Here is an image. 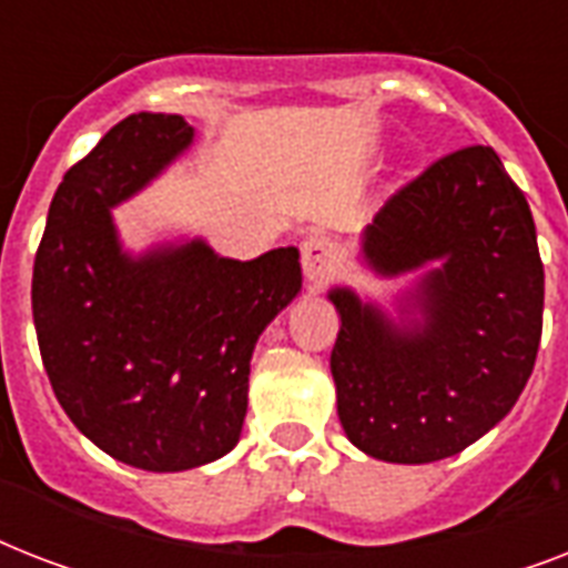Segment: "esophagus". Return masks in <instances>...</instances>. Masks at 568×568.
I'll return each mask as SVG.
<instances>
[{
	"mask_svg": "<svg viewBox=\"0 0 568 568\" xmlns=\"http://www.w3.org/2000/svg\"><path fill=\"white\" fill-rule=\"evenodd\" d=\"M301 256L303 274H306V280H310L315 288H324L338 271V247L327 239V235H310V239L303 241Z\"/></svg>",
	"mask_w": 568,
	"mask_h": 568,
	"instance_id": "obj_1",
	"label": "esophagus"
}]
</instances>
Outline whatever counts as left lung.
Masks as SVG:
<instances>
[{
  "instance_id": "1",
  "label": "left lung",
  "mask_w": 568,
  "mask_h": 568,
  "mask_svg": "<svg viewBox=\"0 0 568 568\" xmlns=\"http://www.w3.org/2000/svg\"><path fill=\"white\" fill-rule=\"evenodd\" d=\"M363 250L386 276L439 267L415 288L422 324L409 327L329 292L342 427L386 463L454 457L510 413L537 363L546 271L528 200L493 146H463L388 196Z\"/></svg>"
}]
</instances>
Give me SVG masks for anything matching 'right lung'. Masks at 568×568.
Wrapping results in <instances>:
<instances>
[{"label":"right lung","instance_id":"right-lung-1","mask_svg":"<svg viewBox=\"0 0 568 568\" xmlns=\"http://www.w3.org/2000/svg\"><path fill=\"white\" fill-rule=\"evenodd\" d=\"M180 114H129L64 173L40 239L31 312L58 404L126 466L185 471L235 448L250 356L301 292V253L253 262L203 241L126 256L111 205L191 144Z\"/></svg>","mask_w":568,"mask_h":568}]
</instances>
